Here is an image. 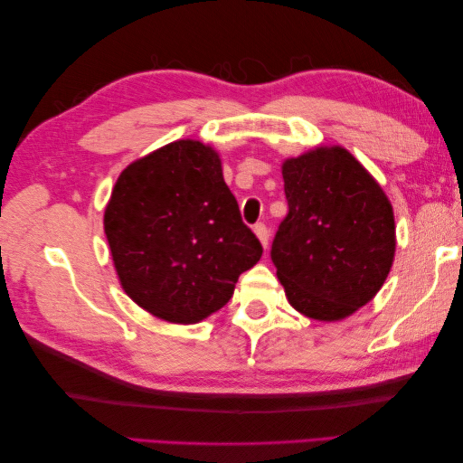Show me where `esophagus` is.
<instances>
[{
    "instance_id": "1",
    "label": "esophagus",
    "mask_w": 463,
    "mask_h": 463,
    "mask_svg": "<svg viewBox=\"0 0 463 463\" xmlns=\"http://www.w3.org/2000/svg\"><path fill=\"white\" fill-rule=\"evenodd\" d=\"M254 234H257V237H259L262 247L267 249L269 247V229H267V224H264V222L254 224Z\"/></svg>"
}]
</instances>
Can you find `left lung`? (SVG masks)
I'll use <instances>...</instances> for the list:
<instances>
[{
    "label": "left lung",
    "mask_w": 463,
    "mask_h": 463,
    "mask_svg": "<svg viewBox=\"0 0 463 463\" xmlns=\"http://www.w3.org/2000/svg\"><path fill=\"white\" fill-rule=\"evenodd\" d=\"M288 213L270 259L304 317L340 320L368 304L396 250L394 211L370 173L342 149L320 146L282 165Z\"/></svg>",
    "instance_id": "8db88e82"
}]
</instances>
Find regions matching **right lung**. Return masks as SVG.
Segmentation results:
<instances>
[{
  "label": "right lung",
  "mask_w": 463,
  "mask_h": 463,
  "mask_svg": "<svg viewBox=\"0 0 463 463\" xmlns=\"http://www.w3.org/2000/svg\"><path fill=\"white\" fill-rule=\"evenodd\" d=\"M105 234L123 290L175 324L222 308L262 257L219 155L199 141H175L127 166L105 209Z\"/></svg>",
  "instance_id": "obj_1"
}]
</instances>
